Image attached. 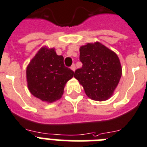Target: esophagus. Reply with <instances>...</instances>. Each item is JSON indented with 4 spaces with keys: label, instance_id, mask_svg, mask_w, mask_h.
<instances>
[{
    "label": "esophagus",
    "instance_id": "34e87169",
    "mask_svg": "<svg viewBox=\"0 0 147 147\" xmlns=\"http://www.w3.org/2000/svg\"><path fill=\"white\" fill-rule=\"evenodd\" d=\"M70 68H71V70H73V71H74L75 69H76V67H75V64H73L72 65H71V67H70Z\"/></svg>",
    "mask_w": 147,
    "mask_h": 147
}]
</instances>
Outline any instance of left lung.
Returning a JSON list of instances; mask_svg holds the SVG:
<instances>
[{
    "mask_svg": "<svg viewBox=\"0 0 147 147\" xmlns=\"http://www.w3.org/2000/svg\"><path fill=\"white\" fill-rule=\"evenodd\" d=\"M80 54L83 66L75 70L74 77L83 86L89 98L107 100L113 94L121 77L118 55L99 42L81 46Z\"/></svg>",
    "mask_w": 147,
    "mask_h": 147,
    "instance_id": "1",
    "label": "left lung"
}]
</instances>
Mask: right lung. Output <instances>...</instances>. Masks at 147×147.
I'll use <instances>...</instances> for the list:
<instances>
[{
  "label": "right lung",
  "instance_id": "right-lung-1",
  "mask_svg": "<svg viewBox=\"0 0 147 147\" xmlns=\"http://www.w3.org/2000/svg\"><path fill=\"white\" fill-rule=\"evenodd\" d=\"M74 72L64 66V57L55 49L43 47L26 68L29 91L42 101L53 102L61 98L64 86Z\"/></svg>",
  "mask_w": 147,
  "mask_h": 147
}]
</instances>
